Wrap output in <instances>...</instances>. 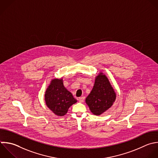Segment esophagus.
Returning a JSON list of instances; mask_svg holds the SVG:
<instances>
[{"label":"esophagus","instance_id":"obj_1","mask_svg":"<svg viewBox=\"0 0 158 158\" xmlns=\"http://www.w3.org/2000/svg\"><path fill=\"white\" fill-rule=\"evenodd\" d=\"M84 100H85V97H80L79 98H78V101H79V102H83V101H84Z\"/></svg>","mask_w":158,"mask_h":158}]
</instances>
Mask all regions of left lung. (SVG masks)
<instances>
[{"instance_id":"left-lung-1","label":"left lung","mask_w":158,"mask_h":158,"mask_svg":"<svg viewBox=\"0 0 158 158\" xmlns=\"http://www.w3.org/2000/svg\"><path fill=\"white\" fill-rule=\"evenodd\" d=\"M115 98V93L109 80L101 73L96 78L94 86L86 98V102L91 112L99 115L112 106Z\"/></svg>"}]
</instances>
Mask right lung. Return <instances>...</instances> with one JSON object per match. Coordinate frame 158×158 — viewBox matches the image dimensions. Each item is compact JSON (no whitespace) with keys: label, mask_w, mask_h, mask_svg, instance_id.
<instances>
[{"label":"right lung","mask_w":158,"mask_h":158,"mask_svg":"<svg viewBox=\"0 0 158 158\" xmlns=\"http://www.w3.org/2000/svg\"><path fill=\"white\" fill-rule=\"evenodd\" d=\"M48 107L57 115H64L77 101L64 86L62 79L52 80L45 93Z\"/></svg>","instance_id":"add662e5"}]
</instances>
